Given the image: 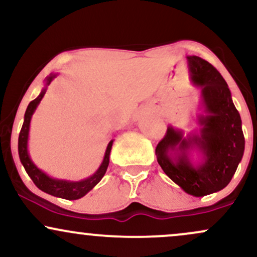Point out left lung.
<instances>
[{
  "instance_id": "obj_1",
  "label": "left lung",
  "mask_w": 257,
  "mask_h": 257,
  "mask_svg": "<svg viewBox=\"0 0 257 257\" xmlns=\"http://www.w3.org/2000/svg\"><path fill=\"white\" fill-rule=\"evenodd\" d=\"M191 81L200 87L203 113L197 116L199 131L185 137L181 129L169 125L156 147L163 172L186 193L203 197L229 184L244 155L241 119L232 101L231 90L221 73L204 59L188 55ZM201 155L193 164L190 153Z\"/></svg>"
}]
</instances>
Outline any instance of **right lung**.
I'll return each instance as SVG.
<instances>
[{
  "instance_id": "obj_1",
  "label": "right lung",
  "mask_w": 257,
  "mask_h": 257,
  "mask_svg": "<svg viewBox=\"0 0 257 257\" xmlns=\"http://www.w3.org/2000/svg\"><path fill=\"white\" fill-rule=\"evenodd\" d=\"M57 76L58 73H51L49 76H47L46 79H44L46 83H44V87L43 89L41 90L40 95H38L35 100H32L30 104H29L28 108H26L24 123H23L22 131L19 133V140H18V152H19L20 162H22V164L24 166L26 173H28V175L30 176L32 181H34V184L36 185L41 191L51 194V196L59 197V198L75 200L84 197L90 190H93L94 186L99 184L100 180L104 178L106 170H107L108 163H110V153L112 149V144H113V139H112L110 143H108L107 147H106L104 159H102L98 170H96L93 175H90L89 178L81 180V181H70V180L52 178V176L47 175L46 173L42 172L40 168H37L36 164L31 161V157L30 155H29L28 150L30 123L32 114L36 111L38 104H40L41 100H42L44 96V94H46L47 87L51 84V82L57 77Z\"/></svg>"
}]
</instances>
